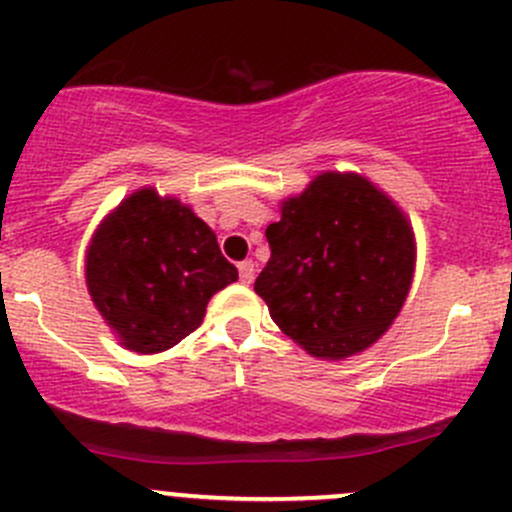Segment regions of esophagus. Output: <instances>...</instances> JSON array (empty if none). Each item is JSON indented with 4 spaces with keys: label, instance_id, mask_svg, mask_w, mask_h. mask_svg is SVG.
<instances>
[{
    "label": "esophagus",
    "instance_id": "obj_1",
    "mask_svg": "<svg viewBox=\"0 0 512 512\" xmlns=\"http://www.w3.org/2000/svg\"><path fill=\"white\" fill-rule=\"evenodd\" d=\"M237 270H240L242 285H252V280H255V265H252V260L240 262V265H237Z\"/></svg>",
    "mask_w": 512,
    "mask_h": 512
}]
</instances>
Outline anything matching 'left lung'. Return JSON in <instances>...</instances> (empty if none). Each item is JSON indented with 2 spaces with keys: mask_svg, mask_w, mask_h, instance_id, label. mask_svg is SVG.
Segmentation results:
<instances>
[{
  "mask_svg": "<svg viewBox=\"0 0 512 512\" xmlns=\"http://www.w3.org/2000/svg\"><path fill=\"white\" fill-rule=\"evenodd\" d=\"M270 262L255 282L277 327L317 359L374 347L416 272V235L389 193L354 170H322L280 203Z\"/></svg>",
  "mask_w": 512,
  "mask_h": 512,
  "instance_id": "8db88e82",
  "label": "left lung"
}]
</instances>
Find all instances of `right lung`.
I'll use <instances>...</instances> for the list:
<instances>
[{"label":"right lung","mask_w":512,"mask_h":512,"mask_svg":"<svg viewBox=\"0 0 512 512\" xmlns=\"http://www.w3.org/2000/svg\"><path fill=\"white\" fill-rule=\"evenodd\" d=\"M84 275L116 342L136 354L175 347L203 324L210 297L237 282L210 225L153 185L133 190L98 223Z\"/></svg>","instance_id":"add662e5"}]
</instances>
